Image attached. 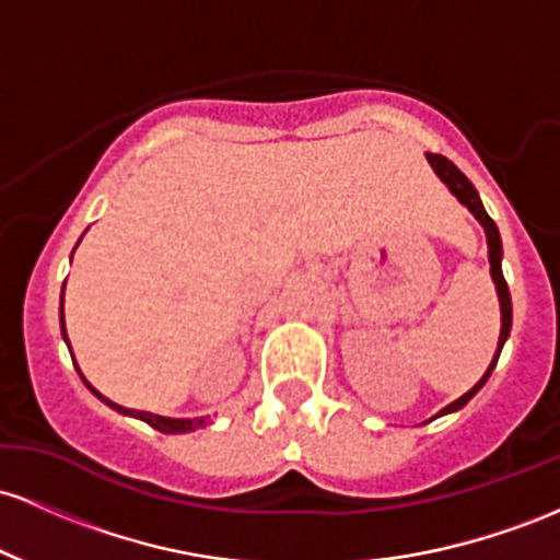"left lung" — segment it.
<instances>
[{
    "label": "left lung",
    "mask_w": 560,
    "mask_h": 560,
    "mask_svg": "<svg viewBox=\"0 0 560 560\" xmlns=\"http://www.w3.org/2000/svg\"><path fill=\"white\" fill-rule=\"evenodd\" d=\"M425 159H429L431 168H433V172H436V177L442 179L444 185L450 187L452 196H455L457 200H460V203L466 206V209H468L470 213H474L476 219H479V224L483 228V232H487L489 267H492V280H494V288H498L500 314H502L500 341H498V351H494V357H492V364H489L487 373L481 375V381L476 383V386L470 388V392H466V394H463L460 399H455V401H452V405L444 407V410L439 412V416H433V418H442V416H447V412H457V410H460V407H466L468 401L476 397V392H479V388L483 386V383L489 381V375H492L494 364H498V360H500V351H502V347H505L508 336H511V325H513V306H511V291H508V282H505V278H502V241H500L498 224H494V222H492V217H489V213L483 211L479 192H476V187L470 185V179H468L466 174H463L460 168H457L455 163H452L450 159H444V155H439V153H425ZM433 418H431V420H433Z\"/></svg>",
    "instance_id": "1"
}]
</instances>
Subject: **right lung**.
Here are the masks:
<instances>
[{
    "instance_id": "add662e5",
    "label": "right lung",
    "mask_w": 560,
    "mask_h": 560,
    "mask_svg": "<svg viewBox=\"0 0 560 560\" xmlns=\"http://www.w3.org/2000/svg\"><path fill=\"white\" fill-rule=\"evenodd\" d=\"M62 291H66V282H62ZM60 328H62V338H66V343H68V336H66V319H62V301H60ZM68 349H71V343H68ZM73 364H77V362H73ZM79 375H81V370H79ZM81 381L86 383L84 375H81ZM86 388H90V392L94 394V397L103 399L105 405L113 407V410H116V412H121V416L140 418V420H144V423L153 425V429H155V431H161V433H187V431H196V429H200V425H206V418H196V420H190V418H163V416H153V412L129 410V407H121V405H116V401L105 399L103 394H100L97 388L92 386V383H86Z\"/></svg>"
}]
</instances>
